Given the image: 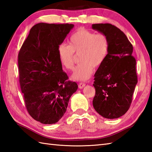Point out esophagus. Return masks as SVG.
Masks as SVG:
<instances>
[{
  "label": "esophagus",
  "instance_id": "esophagus-1",
  "mask_svg": "<svg viewBox=\"0 0 152 152\" xmlns=\"http://www.w3.org/2000/svg\"><path fill=\"white\" fill-rule=\"evenodd\" d=\"M85 86H86V83H82V82H80V83H79V84H78V88H79L80 89H82V88H84Z\"/></svg>",
  "mask_w": 152,
  "mask_h": 152
}]
</instances>
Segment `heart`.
<instances>
[{
	"instance_id": "heart-1",
	"label": "heart",
	"mask_w": 152,
	"mask_h": 152,
	"mask_svg": "<svg viewBox=\"0 0 152 152\" xmlns=\"http://www.w3.org/2000/svg\"><path fill=\"white\" fill-rule=\"evenodd\" d=\"M69 45L61 44L58 48L61 64L66 70H72L75 54H79L80 63L74 70L72 79L86 81L91 76L95 68L104 62L109 50V40L104 33H95L85 28L77 30L69 40Z\"/></svg>"
}]
</instances>
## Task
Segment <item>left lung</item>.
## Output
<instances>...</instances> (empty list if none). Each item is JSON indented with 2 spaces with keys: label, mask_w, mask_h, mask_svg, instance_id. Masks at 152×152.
Instances as JSON below:
<instances>
[{
  "label": "left lung",
  "mask_w": 152,
  "mask_h": 152,
  "mask_svg": "<svg viewBox=\"0 0 152 152\" xmlns=\"http://www.w3.org/2000/svg\"><path fill=\"white\" fill-rule=\"evenodd\" d=\"M92 28L109 40L107 56L95 74L93 106L102 117L118 118L129 109L138 82L133 45L124 32L110 23L93 24Z\"/></svg>",
  "instance_id": "1"
}]
</instances>
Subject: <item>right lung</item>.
<instances>
[{
  "label": "right lung",
  "mask_w": 152,
  "mask_h": 152,
  "mask_svg": "<svg viewBox=\"0 0 152 152\" xmlns=\"http://www.w3.org/2000/svg\"><path fill=\"white\" fill-rule=\"evenodd\" d=\"M73 24H36L18 53L19 84L28 114L43 124H56L78 89L62 69L58 48Z\"/></svg>",
  "instance_id": "obj_1"
}]
</instances>
